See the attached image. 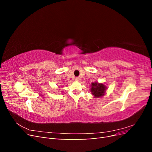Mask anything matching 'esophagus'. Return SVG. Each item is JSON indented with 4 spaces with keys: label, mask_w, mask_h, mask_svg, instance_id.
<instances>
[{
    "label": "esophagus",
    "mask_w": 152,
    "mask_h": 152,
    "mask_svg": "<svg viewBox=\"0 0 152 152\" xmlns=\"http://www.w3.org/2000/svg\"><path fill=\"white\" fill-rule=\"evenodd\" d=\"M79 80H80V79H79V77H76V78H75V80H76V81H79Z\"/></svg>",
    "instance_id": "esophagus-1"
}]
</instances>
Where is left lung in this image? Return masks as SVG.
I'll return each mask as SVG.
<instances>
[{"label":"left lung","mask_w":152,"mask_h":152,"mask_svg":"<svg viewBox=\"0 0 152 152\" xmlns=\"http://www.w3.org/2000/svg\"><path fill=\"white\" fill-rule=\"evenodd\" d=\"M107 89V87L103 84L98 83L97 82H93L91 86V92L92 94L94 96L95 98L102 97L104 95Z\"/></svg>","instance_id":"1"}]
</instances>
